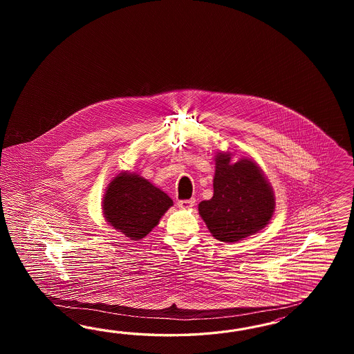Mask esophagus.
I'll list each match as a JSON object with an SVG mask.
<instances>
[{"label": "esophagus", "instance_id": "34e87169", "mask_svg": "<svg viewBox=\"0 0 354 354\" xmlns=\"http://www.w3.org/2000/svg\"><path fill=\"white\" fill-rule=\"evenodd\" d=\"M193 205H194V198L178 201V206H179L180 209H189V207H192Z\"/></svg>", "mask_w": 354, "mask_h": 354}]
</instances>
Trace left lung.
I'll list each match as a JSON object with an SVG mask.
<instances>
[{"mask_svg": "<svg viewBox=\"0 0 354 354\" xmlns=\"http://www.w3.org/2000/svg\"><path fill=\"white\" fill-rule=\"evenodd\" d=\"M214 194L198 205V213L212 235L235 243L268 225L275 210L272 188L256 162L231 163L230 153L215 157Z\"/></svg>", "mask_w": 354, "mask_h": 354, "instance_id": "1", "label": "left lung"}]
</instances>
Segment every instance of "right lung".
<instances>
[{"instance_id":"obj_1","label":"right lung","mask_w":354,"mask_h":354,"mask_svg":"<svg viewBox=\"0 0 354 354\" xmlns=\"http://www.w3.org/2000/svg\"><path fill=\"white\" fill-rule=\"evenodd\" d=\"M172 200L136 174L122 172L107 187L102 210L109 225L132 240L142 239L158 225Z\"/></svg>"}]
</instances>
